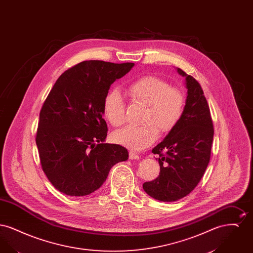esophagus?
<instances>
[{
    "mask_svg": "<svg viewBox=\"0 0 253 253\" xmlns=\"http://www.w3.org/2000/svg\"><path fill=\"white\" fill-rule=\"evenodd\" d=\"M129 157H130V159H139L140 158V157L137 154L133 153L132 151L129 152Z\"/></svg>",
    "mask_w": 253,
    "mask_h": 253,
    "instance_id": "esophagus-1",
    "label": "esophagus"
}]
</instances>
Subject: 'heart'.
Wrapping results in <instances>:
<instances>
[{"instance_id":"1","label":"heart","mask_w":253,"mask_h":253,"mask_svg":"<svg viewBox=\"0 0 253 253\" xmlns=\"http://www.w3.org/2000/svg\"><path fill=\"white\" fill-rule=\"evenodd\" d=\"M132 98L146 104L143 124H128L113 132L112 138L118 144L140 151L153 144L159 135L158 129L170 132L180 122L186 106L184 92L168 82L156 77L144 76L128 86ZM125 102L118 89H112L103 98V113L113 126L125 121Z\"/></svg>"}]
</instances>
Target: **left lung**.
<instances>
[{
    "instance_id": "1",
    "label": "left lung",
    "mask_w": 253,
    "mask_h": 253,
    "mask_svg": "<svg viewBox=\"0 0 253 253\" xmlns=\"http://www.w3.org/2000/svg\"><path fill=\"white\" fill-rule=\"evenodd\" d=\"M177 71L186 78L185 111L177 126L152 150L159 156V175L143 184L146 193L163 202L179 200L197 186L210 162L214 133L201 85L180 68Z\"/></svg>"
}]
</instances>
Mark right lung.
<instances>
[{"mask_svg": "<svg viewBox=\"0 0 253 253\" xmlns=\"http://www.w3.org/2000/svg\"><path fill=\"white\" fill-rule=\"evenodd\" d=\"M134 63L85 60L62 73L40 112L36 144L51 184L69 196L99 189L111 168L128 159L121 145L103 143V98Z\"/></svg>", "mask_w": 253, "mask_h": 253, "instance_id": "add662e5", "label": "right lung"}]
</instances>
